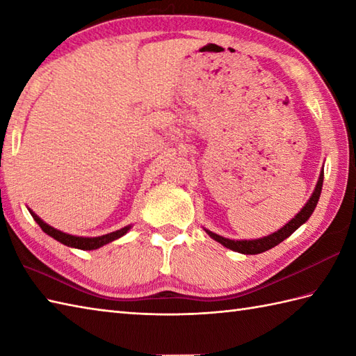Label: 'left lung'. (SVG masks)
<instances>
[{
	"instance_id": "8db88e82",
	"label": "left lung",
	"mask_w": 356,
	"mask_h": 356,
	"mask_svg": "<svg viewBox=\"0 0 356 356\" xmlns=\"http://www.w3.org/2000/svg\"><path fill=\"white\" fill-rule=\"evenodd\" d=\"M323 179H324V168L320 172V177L316 180L315 190L312 193L311 197L306 202V205L300 209V213L295 216L292 220L287 222L284 226H282L278 231L269 234V236H264L260 238H251V240H232V238H226L218 236V234L209 231L207 228L205 232L211 238H214L218 243L223 245L225 248L231 249V251H236L240 254H246V255H255V254H261L264 251H269L274 246H277L278 243H282L283 240H286L287 237L297 231L301 225L306 223L309 220V217L312 216L314 209L316 208V203L320 200L321 195V188H323Z\"/></svg>"
}]
</instances>
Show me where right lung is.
I'll list each match as a JSON object with an SVG mask.
<instances>
[{
	"instance_id": "right-lung-1",
	"label": "right lung",
	"mask_w": 356,
	"mask_h": 356,
	"mask_svg": "<svg viewBox=\"0 0 356 356\" xmlns=\"http://www.w3.org/2000/svg\"><path fill=\"white\" fill-rule=\"evenodd\" d=\"M27 209H29V213L32 214L33 220L41 226V229L47 234V236L58 240L59 243H63L65 246L82 249V251H93V249H99L101 246L108 245V243H111V241H115L122 236H125V234L133 228V225H127V226H124V228H120V229H118L115 232H110V234H104V236H99V237H79V236H72V234H67V232L53 228V226L45 223L41 217H38L32 209L30 208H27Z\"/></svg>"
}]
</instances>
